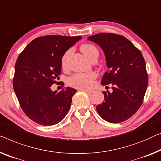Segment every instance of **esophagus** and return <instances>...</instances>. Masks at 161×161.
<instances>
[{
	"label": "esophagus",
	"instance_id": "obj_1",
	"mask_svg": "<svg viewBox=\"0 0 161 161\" xmlns=\"http://www.w3.org/2000/svg\"><path fill=\"white\" fill-rule=\"evenodd\" d=\"M82 91H83V92H85L86 93H88V94H92V93L93 92L92 90H88V89H82Z\"/></svg>",
	"mask_w": 161,
	"mask_h": 161
}]
</instances>
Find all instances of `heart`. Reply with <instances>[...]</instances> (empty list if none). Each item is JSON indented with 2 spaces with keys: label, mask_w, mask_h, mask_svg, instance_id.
I'll return each instance as SVG.
<instances>
[{
  "label": "heart",
  "mask_w": 161,
  "mask_h": 161,
  "mask_svg": "<svg viewBox=\"0 0 161 161\" xmlns=\"http://www.w3.org/2000/svg\"><path fill=\"white\" fill-rule=\"evenodd\" d=\"M81 52L83 53L88 59L92 60L95 57L98 58L99 56V51L92 44H83L80 47ZM72 52V49H68L63 54L61 59V64L62 68H66L67 65V61L68 58ZM97 78V74L94 72H88V73H75L72 75L69 78L68 83L71 86L78 88H89L92 87L94 80Z\"/></svg>",
  "instance_id": "obj_1"
}]
</instances>
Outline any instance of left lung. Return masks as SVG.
<instances>
[{
    "instance_id": "left-lung-1",
    "label": "left lung",
    "mask_w": 161,
    "mask_h": 161,
    "mask_svg": "<svg viewBox=\"0 0 161 161\" xmlns=\"http://www.w3.org/2000/svg\"><path fill=\"white\" fill-rule=\"evenodd\" d=\"M88 40L98 44L105 56L108 71L102 77V85H113V92H102L104 100L97 106V113L109 123L126 120L140 108L147 88L143 56L120 35L103 32L88 37Z\"/></svg>"
}]
</instances>
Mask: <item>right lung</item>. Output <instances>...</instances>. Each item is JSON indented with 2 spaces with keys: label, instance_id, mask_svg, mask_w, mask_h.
Instances as JSON below:
<instances>
[{
  "label": "right lung",
  "instance_id": "1",
  "mask_svg": "<svg viewBox=\"0 0 161 161\" xmlns=\"http://www.w3.org/2000/svg\"><path fill=\"white\" fill-rule=\"evenodd\" d=\"M80 36H46L34 39L17 58L13 87L22 110L42 125L59 123L70 108L77 90L67 87L58 92L52 86L61 74V59Z\"/></svg>",
  "mask_w": 161,
  "mask_h": 161
}]
</instances>
